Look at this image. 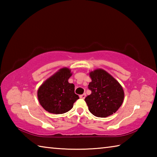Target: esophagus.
Listing matches in <instances>:
<instances>
[{"mask_svg":"<svg viewBox=\"0 0 157 157\" xmlns=\"http://www.w3.org/2000/svg\"><path fill=\"white\" fill-rule=\"evenodd\" d=\"M79 98H82V99H84L85 98H86V94H83L79 95Z\"/></svg>","mask_w":157,"mask_h":157,"instance_id":"34e87169","label":"esophagus"}]
</instances>
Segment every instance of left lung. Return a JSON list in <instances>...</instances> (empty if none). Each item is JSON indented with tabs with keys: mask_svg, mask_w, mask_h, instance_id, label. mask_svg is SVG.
<instances>
[{
	"mask_svg": "<svg viewBox=\"0 0 157 157\" xmlns=\"http://www.w3.org/2000/svg\"><path fill=\"white\" fill-rule=\"evenodd\" d=\"M92 82L88 88L91 94L85 98V102L93 115L105 118L112 115L120 108L124 99L121 85L102 69L90 73Z\"/></svg>",
	"mask_w": 157,
	"mask_h": 157,
	"instance_id": "left-lung-1",
	"label": "left lung"
}]
</instances>
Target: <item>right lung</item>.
I'll list each match as a JSON object with an SVG mask.
<instances>
[{"mask_svg": "<svg viewBox=\"0 0 157 157\" xmlns=\"http://www.w3.org/2000/svg\"><path fill=\"white\" fill-rule=\"evenodd\" d=\"M71 75L70 69L62 68L39 87L37 95L45 110L62 114L73 108L79 96L75 94V85L68 82Z\"/></svg>", "mask_w": 157, "mask_h": 157, "instance_id": "1", "label": "right lung"}]
</instances>
